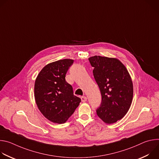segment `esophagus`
Here are the masks:
<instances>
[{"mask_svg":"<svg viewBox=\"0 0 159 159\" xmlns=\"http://www.w3.org/2000/svg\"><path fill=\"white\" fill-rule=\"evenodd\" d=\"M81 100L83 102H84L87 101V98L85 96H82V97H81Z\"/></svg>","mask_w":159,"mask_h":159,"instance_id":"1","label":"esophagus"}]
</instances>
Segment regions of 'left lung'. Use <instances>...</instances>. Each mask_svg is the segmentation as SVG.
I'll use <instances>...</instances> for the list:
<instances>
[{
  "instance_id": "8db88e82",
  "label": "left lung",
  "mask_w": 159,
  "mask_h": 159,
  "mask_svg": "<svg viewBox=\"0 0 159 159\" xmlns=\"http://www.w3.org/2000/svg\"><path fill=\"white\" fill-rule=\"evenodd\" d=\"M89 60L94 67V77L102 96L97 115L106 124L115 123L125 116L131 106L133 96L131 76L116 58L95 55Z\"/></svg>"
}]
</instances>
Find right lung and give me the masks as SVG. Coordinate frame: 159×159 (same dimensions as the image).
<instances>
[{
    "label": "right lung",
    "mask_w": 159,
    "mask_h": 159,
    "mask_svg": "<svg viewBox=\"0 0 159 159\" xmlns=\"http://www.w3.org/2000/svg\"><path fill=\"white\" fill-rule=\"evenodd\" d=\"M74 60L63 59L44 66L34 83V98L42 115L49 121L65 123L79 106L81 99L74 96L65 75Z\"/></svg>",
    "instance_id": "right-lung-1"
}]
</instances>
